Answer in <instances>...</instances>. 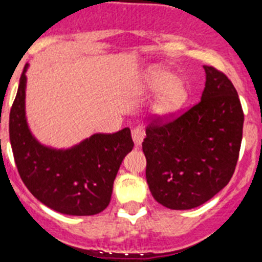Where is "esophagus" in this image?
Masks as SVG:
<instances>
[{
    "mask_svg": "<svg viewBox=\"0 0 262 262\" xmlns=\"http://www.w3.org/2000/svg\"><path fill=\"white\" fill-rule=\"evenodd\" d=\"M132 138H133L134 144H136L137 147L141 146L142 142H143V132H142V129L134 128L133 130H132Z\"/></svg>",
    "mask_w": 262,
    "mask_h": 262,
    "instance_id": "34e87169",
    "label": "esophagus"
}]
</instances>
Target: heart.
<instances>
[{
	"mask_svg": "<svg viewBox=\"0 0 262 262\" xmlns=\"http://www.w3.org/2000/svg\"><path fill=\"white\" fill-rule=\"evenodd\" d=\"M147 83L151 90H161L152 105L156 116L165 118L179 110L188 98L187 88L180 79H175L174 74L164 69H154L149 72Z\"/></svg>",
	"mask_w": 262,
	"mask_h": 262,
	"instance_id": "1",
	"label": "heart"
}]
</instances>
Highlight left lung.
Returning a JSON list of instances; mask_svg holds the SVG:
<instances>
[{
    "instance_id": "8db88e82",
    "label": "left lung",
    "mask_w": 262,
    "mask_h": 262,
    "mask_svg": "<svg viewBox=\"0 0 262 262\" xmlns=\"http://www.w3.org/2000/svg\"><path fill=\"white\" fill-rule=\"evenodd\" d=\"M201 101L178 118L146 129L142 149L154 199L171 210L201 206L229 183L239 156L243 115L225 74L204 67Z\"/></svg>"
}]
</instances>
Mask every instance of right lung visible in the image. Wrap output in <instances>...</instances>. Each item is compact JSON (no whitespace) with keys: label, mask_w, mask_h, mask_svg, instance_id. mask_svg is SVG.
Masks as SVG:
<instances>
[{"label":"right lung","mask_w":262,"mask_h":262,"mask_svg":"<svg viewBox=\"0 0 262 262\" xmlns=\"http://www.w3.org/2000/svg\"><path fill=\"white\" fill-rule=\"evenodd\" d=\"M25 65L10 111V142L25 187L50 209L65 215L88 216L108 206L113 185L124 157L133 149L130 129L97 133L70 148L40 143L25 114Z\"/></svg>","instance_id":"obj_1"}]
</instances>
